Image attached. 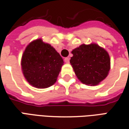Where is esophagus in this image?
<instances>
[{
  "label": "esophagus",
  "instance_id": "1",
  "mask_svg": "<svg viewBox=\"0 0 129 129\" xmlns=\"http://www.w3.org/2000/svg\"><path fill=\"white\" fill-rule=\"evenodd\" d=\"M69 57H67V58H64V62H65L66 63H69Z\"/></svg>",
  "mask_w": 129,
  "mask_h": 129
}]
</instances>
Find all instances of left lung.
<instances>
[{
	"label": "left lung",
	"instance_id": "left-lung-1",
	"mask_svg": "<svg viewBox=\"0 0 129 129\" xmlns=\"http://www.w3.org/2000/svg\"><path fill=\"white\" fill-rule=\"evenodd\" d=\"M71 63L79 80L87 85H96L107 77L111 69L109 53L96 44L81 45L72 51Z\"/></svg>",
	"mask_w": 129,
	"mask_h": 129
}]
</instances>
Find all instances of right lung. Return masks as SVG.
I'll return each instance as SVG.
<instances>
[{
    "label": "right lung",
    "mask_w": 129,
    "mask_h": 129,
    "mask_svg": "<svg viewBox=\"0 0 129 129\" xmlns=\"http://www.w3.org/2000/svg\"><path fill=\"white\" fill-rule=\"evenodd\" d=\"M63 63L59 53L41 39L28 45L21 60L24 77L30 85L38 88L54 84Z\"/></svg>",
    "instance_id": "add662e5"
}]
</instances>
